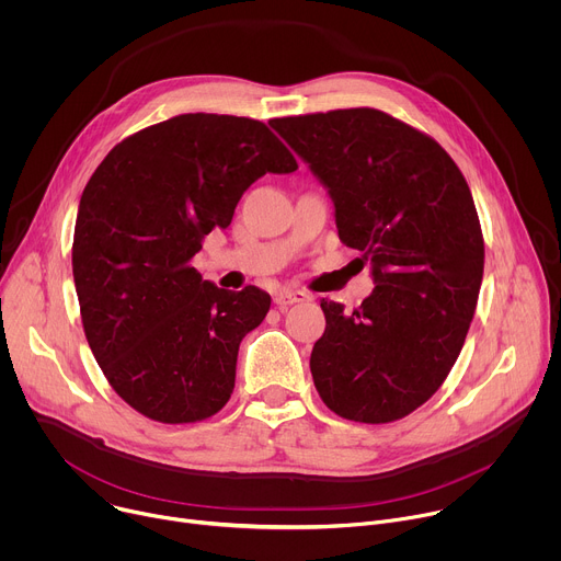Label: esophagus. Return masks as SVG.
<instances>
[{
    "label": "esophagus",
    "instance_id": "34e87169",
    "mask_svg": "<svg viewBox=\"0 0 561 561\" xmlns=\"http://www.w3.org/2000/svg\"><path fill=\"white\" fill-rule=\"evenodd\" d=\"M299 301H308V293L304 290H290V288H279L275 293V304L279 308H288L290 304H299Z\"/></svg>",
    "mask_w": 561,
    "mask_h": 561
}]
</instances>
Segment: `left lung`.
Listing matches in <instances>:
<instances>
[{
  "mask_svg": "<svg viewBox=\"0 0 561 561\" xmlns=\"http://www.w3.org/2000/svg\"><path fill=\"white\" fill-rule=\"evenodd\" d=\"M271 126L329 191L340 239L375 282L355 310L322 299L314 388L340 417L402 420L444 383L474 314L484 239L470 188L435 139L375 108Z\"/></svg>",
  "mask_w": 561,
  "mask_h": 561,
  "instance_id": "8db88e82",
  "label": "left lung"
}]
</instances>
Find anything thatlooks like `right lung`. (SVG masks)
Instances as JSON below:
<instances>
[{"label": "right lung", "mask_w": 561, "mask_h": 561, "mask_svg": "<svg viewBox=\"0 0 561 561\" xmlns=\"http://www.w3.org/2000/svg\"><path fill=\"white\" fill-rule=\"evenodd\" d=\"M293 171L266 124L188 113L126 137L89 180L75 290L100 368L137 413L188 424L230 399L239 344L264 322L271 295L217 288L191 260L204 234L228 228L253 182Z\"/></svg>", "instance_id": "obj_1"}]
</instances>
